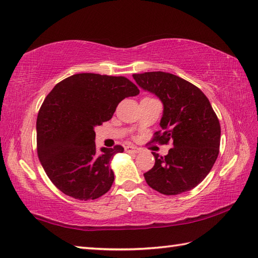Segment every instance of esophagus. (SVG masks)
<instances>
[{
    "instance_id": "esophagus-1",
    "label": "esophagus",
    "mask_w": 258,
    "mask_h": 258,
    "mask_svg": "<svg viewBox=\"0 0 258 258\" xmlns=\"http://www.w3.org/2000/svg\"><path fill=\"white\" fill-rule=\"evenodd\" d=\"M124 150H125V152H129V153H139L140 152V149L135 147V146H125Z\"/></svg>"
}]
</instances>
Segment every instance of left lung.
<instances>
[{"instance_id": "1", "label": "left lung", "mask_w": 258, "mask_h": 258, "mask_svg": "<svg viewBox=\"0 0 258 258\" xmlns=\"http://www.w3.org/2000/svg\"><path fill=\"white\" fill-rule=\"evenodd\" d=\"M141 88L163 102L161 130L151 142L172 148L164 157L152 152L156 162L146 172L148 185L165 196L192 190L209 174L220 152L221 125L208 97L185 79L163 72L134 74Z\"/></svg>"}]
</instances>
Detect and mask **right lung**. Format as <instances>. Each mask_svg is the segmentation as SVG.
<instances>
[{
  "label": "right lung",
  "mask_w": 258,
  "mask_h": 258,
  "mask_svg": "<svg viewBox=\"0 0 258 258\" xmlns=\"http://www.w3.org/2000/svg\"><path fill=\"white\" fill-rule=\"evenodd\" d=\"M139 91L123 76L93 73L67 77L51 89L37 116V154L59 191L89 201L110 190V160L123 148L98 149L94 129L112 118L120 101Z\"/></svg>",
  "instance_id": "add662e5"
}]
</instances>
